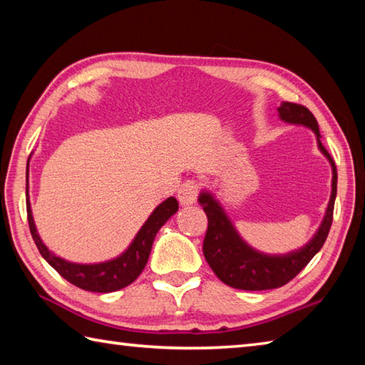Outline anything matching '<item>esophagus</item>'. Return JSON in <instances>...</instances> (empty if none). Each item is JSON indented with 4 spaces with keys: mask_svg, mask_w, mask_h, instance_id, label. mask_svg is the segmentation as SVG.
Listing matches in <instances>:
<instances>
[{
    "mask_svg": "<svg viewBox=\"0 0 365 365\" xmlns=\"http://www.w3.org/2000/svg\"><path fill=\"white\" fill-rule=\"evenodd\" d=\"M199 195V184L195 181H186L178 189V199L181 205H192Z\"/></svg>",
    "mask_w": 365,
    "mask_h": 365,
    "instance_id": "34e87169",
    "label": "esophagus"
}]
</instances>
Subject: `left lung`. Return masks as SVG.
<instances>
[{"label": "left lung", "mask_w": 365, "mask_h": 365, "mask_svg": "<svg viewBox=\"0 0 365 365\" xmlns=\"http://www.w3.org/2000/svg\"><path fill=\"white\" fill-rule=\"evenodd\" d=\"M280 118L289 123L309 126L316 133L319 149L331 163L334 178H331V195L327 207V213L319 227L317 234L312 237L308 245L299 248L297 252L280 257H269L248 247L235 232L232 222L227 220L220 203L213 199V195L203 192L199 197L200 205L203 207L208 218V227L205 239H203V255L213 272L226 285L240 290H271L289 284L293 277L302 272L306 264L314 258V255L321 250L327 239L331 221H334V205L336 197V166L334 158L321 143V133L314 115L308 107L293 104V102H282L279 107Z\"/></svg>", "instance_id": "1"}]
</instances>
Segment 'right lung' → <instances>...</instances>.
I'll return each instance as SVG.
<instances>
[{"instance_id": "obj_1", "label": "right lung", "mask_w": 365, "mask_h": 365, "mask_svg": "<svg viewBox=\"0 0 365 365\" xmlns=\"http://www.w3.org/2000/svg\"><path fill=\"white\" fill-rule=\"evenodd\" d=\"M176 212L178 200L175 197H170V199H166L163 203H160V205L153 210L149 220L144 222V226L140 227V231L138 232L136 237H134L130 248H128L121 257L99 264H75L56 257V255L51 253L46 245L43 244L40 235L36 232L30 203L27 202L29 227L31 237L35 240V245L41 253V257L46 259L63 279L68 280L70 284L80 287L83 290L98 293L117 292L120 289H123V287L133 284L134 280L138 279L139 274L143 272L144 266L147 264V259H149L150 248L158 229L162 227L166 220Z\"/></svg>"}]
</instances>
